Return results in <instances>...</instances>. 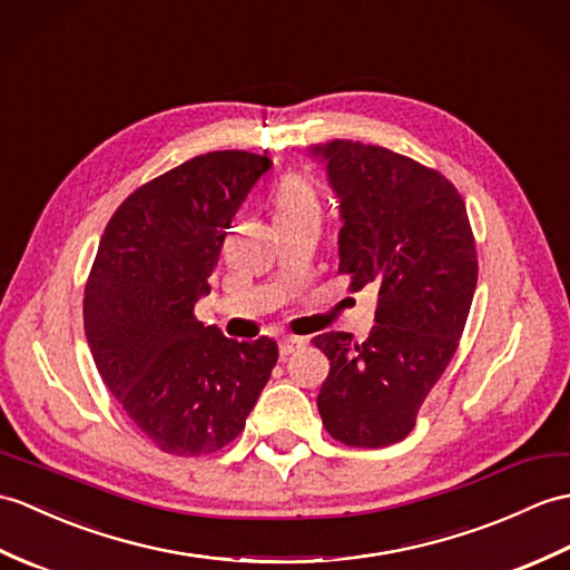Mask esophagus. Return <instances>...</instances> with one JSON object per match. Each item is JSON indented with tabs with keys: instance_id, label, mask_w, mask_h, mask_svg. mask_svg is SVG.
I'll use <instances>...</instances> for the list:
<instances>
[{
	"instance_id": "obj_1",
	"label": "esophagus",
	"mask_w": 570,
	"mask_h": 570,
	"mask_svg": "<svg viewBox=\"0 0 570 570\" xmlns=\"http://www.w3.org/2000/svg\"><path fill=\"white\" fill-rule=\"evenodd\" d=\"M306 345V340L303 337H284L282 342H279V354H282V360H286L288 354H294L298 347H303Z\"/></svg>"
}]
</instances>
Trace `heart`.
I'll list each match as a JSON object with an SVG mask.
<instances>
[{"label":"heart","mask_w":570,"mask_h":570,"mask_svg":"<svg viewBox=\"0 0 570 570\" xmlns=\"http://www.w3.org/2000/svg\"><path fill=\"white\" fill-rule=\"evenodd\" d=\"M317 216V196L306 179L286 177L274 191V220Z\"/></svg>","instance_id":"heart-1"}]
</instances>
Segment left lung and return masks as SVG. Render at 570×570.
<instances>
[{
	"label": "left lung",
	"mask_w": 570,
	"mask_h": 570,
	"mask_svg": "<svg viewBox=\"0 0 570 570\" xmlns=\"http://www.w3.org/2000/svg\"><path fill=\"white\" fill-rule=\"evenodd\" d=\"M308 157L337 198L340 274L379 294L364 342L313 337L330 360L317 410L342 444L389 446L415 428L464 333L479 279L466 206L440 171L376 145L330 140Z\"/></svg>",
	"instance_id": "left-lung-1"
}]
</instances>
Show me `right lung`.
I'll list each match as a JSON object with an SVG mask.
<instances>
[{
	"label": "right lung",
	"instance_id": "1",
	"mask_svg": "<svg viewBox=\"0 0 570 570\" xmlns=\"http://www.w3.org/2000/svg\"><path fill=\"white\" fill-rule=\"evenodd\" d=\"M272 167L206 153L136 189L106 225L85 288V335L106 386L167 454L218 452L243 432L279 347L196 321L225 230Z\"/></svg>",
	"mask_w": 570,
	"mask_h": 570
}]
</instances>
